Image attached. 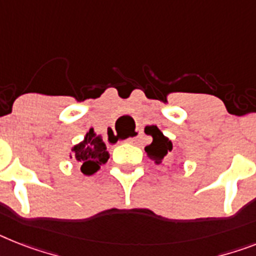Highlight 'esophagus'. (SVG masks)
<instances>
[{
  "instance_id": "esophagus-1",
  "label": "esophagus",
  "mask_w": 256,
  "mask_h": 256,
  "mask_svg": "<svg viewBox=\"0 0 256 256\" xmlns=\"http://www.w3.org/2000/svg\"><path fill=\"white\" fill-rule=\"evenodd\" d=\"M141 134H142V130H140V128H136V130H134V132H133L132 136L128 137V138H126V141H128V142H133V141H136L137 138L141 136Z\"/></svg>"
}]
</instances>
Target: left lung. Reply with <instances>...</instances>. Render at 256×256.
Wrapping results in <instances>:
<instances>
[{"label": "left lung", "instance_id": "left-lung-1", "mask_svg": "<svg viewBox=\"0 0 256 256\" xmlns=\"http://www.w3.org/2000/svg\"><path fill=\"white\" fill-rule=\"evenodd\" d=\"M145 133L153 136V142L150 145L145 146V152H146L148 157L152 158L157 164H161L164 161V156L168 154V152H171V149H172L171 141L168 138H166L164 136V133L158 130L156 126H146L145 128Z\"/></svg>", "mask_w": 256, "mask_h": 256}]
</instances>
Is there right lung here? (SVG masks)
Wrapping results in <instances>:
<instances>
[{"label":"right lung","mask_w":256,"mask_h":256,"mask_svg":"<svg viewBox=\"0 0 256 256\" xmlns=\"http://www.w3.org/2000/svg\"><path fill=\"white\" fill-rule=\"evenodd\" d=\"M76 160L81 162V171L85 175H92L99 170L100 164H106L110 154L102 137L96 136L94 130L86 134L85 140L73 148Z\"/></svg>","instance_id":"right-lung-1"}]
</instances>
